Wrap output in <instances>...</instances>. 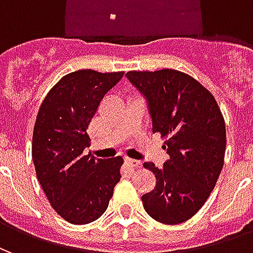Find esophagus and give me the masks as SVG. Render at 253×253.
Returning <instances> with one entry per match:
<instances>
[{
	"label": "esophagus",
	"instance_id": "1",
	"mask_svg": "<svg viewBox=\"0 0 253 253\" xmlns=\"http://www.w3.org/2000/svg\"><path fill=\"white\" fill-rule=\"evenodd\" d=\"M126 164L128 165V167H131V168H134V169H137V168H139V167L142 165V163H141L139 160L126 159Z\"/></svg>",
	"mask_w": 253,
	"mask_h": 253
}]
</instances>
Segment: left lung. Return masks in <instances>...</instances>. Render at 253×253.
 <instances>
[{
  "instance_id": "obj_1",
  "label": "left lung",
  "mask_w": 253,
  "mask_h": 253,
  "mask_svg": "<svg viewBox=\"0 0 253 253\" xmlns=\"http://www.w3.org/2000/svg\"><path fill=\"white\" fill-rule=\"evenodd\" d=\"M127 80L146 100L153 132L167 138L169 159L163 168L143 167L156 175V187L142 195L150 217L176 225L195 215L222 170L226 130L214 96L184 73L128 72Z\"/></svg>"
}]
</instances>
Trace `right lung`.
I'll return each mask as SVG.
<instances>
[{
  "label": "right lung",
  "mask_w": 253,
  "mask_h": 253,
  "mask_svg": "<svg viewBox=\"0 0 253 253\" xmlns=\"http://www.w3.org/2000/svg\"><path fill=\"white\" fill-rule=\"evenodd\" d=\"M123 72L77 70L58 81L43 100L34 127L36 176L54 210L67 222H93L107 210L121 180V156L110 160L84 153L88 126L104 94Z\"/></svg>",
  "instance_id": "add662e5"
}]
</instances>
